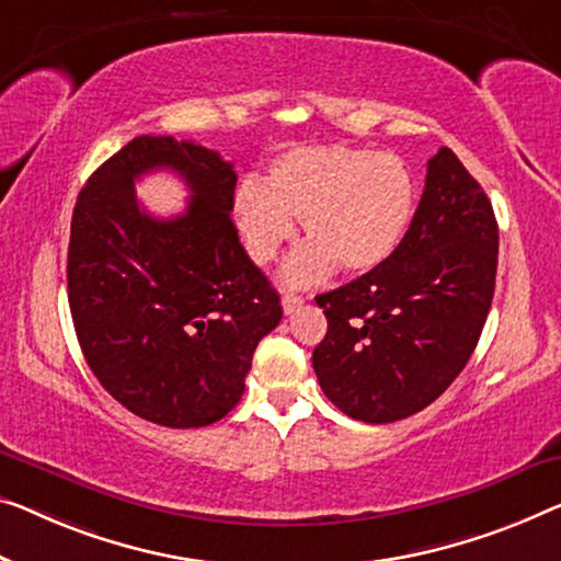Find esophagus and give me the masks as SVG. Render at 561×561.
I'll list each match as a JSON object with an SVG mask.
<instances>
[{"instance_id": "obj_1", "label": "esophagus", "mask_w": 561, "mask_h": 561, "mask_svg": "<svg viewBox=\"0 0 561 561\" xmlns=\"http://www.w3.org/2000/svg\"><path fill=\"white\" fill-rule=\"evenodd\" d=\"M305 305V297H299V295H282V309H284V314H291V312H297L299 307Z\"/></svg>"}]
</instances>
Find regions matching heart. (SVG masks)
I'll return each instance as SVG.
<instances>
[{
	"mask_svg": "<svg viewBox=\"0 0 561 561\" xmlns=\"http://www.w3.org/2000/svg\"><path fill=\"white\" fill-rule=\"evenodd\" d=\"M415 198L403 158L353 146H295L272 158L262 183H239L233 219L256 264L274 262L295 239V219H302L309 241L282 277L305 287L337 264L345 274L386 264L411 231Z\"/></svg>",
	"mask_w": 561,
	"mask_h": 561,
	"instance_id": "b5f03b06",
	"label": "heart"
}]
</instances>
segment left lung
<instances>
[{
  "label": "left lung",
  "mask_w": 561,
  "mask_h": 561,
  "mask_svg": "<svg viewBox=\"0 0 561 561\" xmlns=\"http://www.w3.org/2000/svg\"><path fill=\"white\" fill-rule=\"evenodd\" d=\"M496 262L491 201L454 150L440 148L398 252L314 297L328 317L312 353L324 396L365 423H396L431 405L473 355Z\"/></svg>",
  "instance_id": "8db88e82"
}]
</instances>
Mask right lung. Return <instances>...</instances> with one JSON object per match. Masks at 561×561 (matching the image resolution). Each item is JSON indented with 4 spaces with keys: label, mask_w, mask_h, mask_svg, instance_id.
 <instances>
[{
    "label": "right lung",
    "mask_w": 561,
    "mask_h": 561,
    "mask_svg": "<svg viewBox=\"0 0 561 561\" xmlns=\"http://www.w3.org/2000/svg\"><path fill=\"white\" fill-rule=\"evenodd\" d=\"M156 168L192 191L173 220L135 198ZM233 188V163L216 150L138 136L90 175L72 211L67 299L82 355L121 405L165 428L221 421L282 320L279 295L239 244Z\"/></svg>",
    "instance_id": "obj_1"
}]
</instances>
